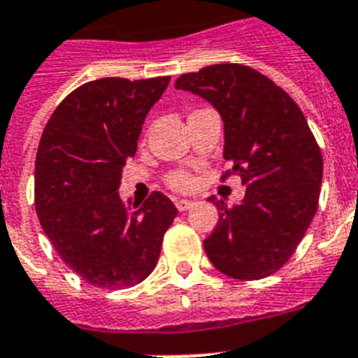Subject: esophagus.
<instances>
[{"instance_id": "1", "label": "esophagus", "mask_w": 358, "mask_h": 358, "mask_svg": "<svg viewBox=\"0 0 358 358\" xmlns=\"http://www.w3.org/2000/svg\"><path fill=\"white\" fill-rule=\"evenodd\" d=\"M174 206H176V209H178V211H187V209H191V207L194 206V202H193V200L176 198V200H174Z\"/></svg>"}]
</instances>
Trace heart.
<instances>
[{"mask_svg": "<svg viewBox=\"0 0 358 358\" xmlns=\"http://www.w3.org/2000/svg\"><path fill=\"white\" fill-rule=\"evenodd\" d=\"M167 184L173 189H176V191H189V189H193L194 180L193 176L187 173H174L169 176Z\"/></svg>", "mask_w": 358, "mask_h": 358, "instance_id": "1", "label": "heart"}]
</instances>
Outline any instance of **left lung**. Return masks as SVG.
<instances>
[{
    "label": "left lung",
    "mask_w": 358,
    "mask_h": 358,
    "mask_svg": "<svg viewBox=\"0 0 358 358\" xmlns=\"http://www.w3.org/2000/svg\"><path fill=\"white\" fill-rule=\"evenodd\" d=\"M176 89L191 91L224 120V158L245 196L218 207V224L203 240L213 266L236 280L273 275L295 253L313 220L322 184V152L306 116L284 89L255 69L216 63L182 74Z\"/></svg>",
    "instance_id": "8db88e82"
}]
</instances>
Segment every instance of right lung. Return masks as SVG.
<instances>
[{"instance_id": "right-lung-1", "label": "right lung", "mask_w": 358, "mask_h": 358, "mask_svg": "<svg viewBox=\"0 0 358 358\" xmlns=\"http://www.w3.org/2000/svg\"><path fill=\"white\" fill-rule=\"evenodd\" d=\"M171 76L101 78L56 107L36 156L34 203L56 253L91 286L123 289L145 280L178 209L151 193L127 209L118 194L143 120Z\"/></svg>"}]
</instances>
